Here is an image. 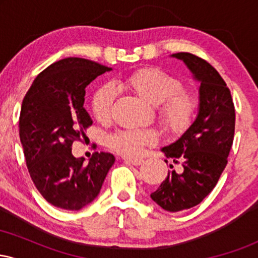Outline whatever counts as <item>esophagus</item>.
Wrapping results in <instances>:
<instances>
[{"instance_id": "obj_1", "label": "esophagus", "mask_w": 258, "mask_h": 258, "mask_svg": "<svg viewBox=\"0 0 258 258\" xmlns=\"http://www.w3.org/2000/svg\"><path fill=\"white\" fill-rule=\"evenodd\" d=\"M123 161H125L126 164H131V165H135V166H139V165L143 164L144 160L138 159V158H123Z\"/></svg>"}]
</instances>
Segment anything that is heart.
<instances>
[{
	"instance_id": "1",
	"label": "heart",
	"mask_w": 258,
	"mask_h": 258,
	"mask_svg": "<svg viewBox=\"0 0 258 258\" xmlns=\"http://www.w3.org/2000/svg\"><path fill=\"white\" fill-rule=\"evenodd\" d=\"M123 86L142 99L155 106L160 126L171 135H182L193 125L200 110V94L183 86L182 80L159 68H144L123 80ZM116 90L105 84L92 97V112L100 123L109 122ZM155 132L150 130H121L109 137V147L126 156H137L144 148L156 143Z\"/></svg>"
}]
</instances>
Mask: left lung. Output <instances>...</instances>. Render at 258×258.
Here are the masks:
<instances>
[{
  "label": "left lung",
  "instance_id": "8db88e82",
  "mask_svg": "<svg viewBox=\"0 0 258 258\" xmlns=\"http://www.w3.org/2000/svg\"><path fill=\"white\" fill-rule=\"evenodd\" d=\"M173 57L182 59L200 81L201 105L197 120L184 135L162 148L179 168L168 171L150 198L166 211L178 212L199 205L217 184L233 146L235 109L229 88L211 64L186 52Z\"/></svg>",
  "mask_w": 258,
  "mask_h": 258
}]
</instances>
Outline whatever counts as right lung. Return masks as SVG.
Returning a JSON list of instances; mask_svg holds the SVG:
<instances>
[{
	"instance_id": "obj_1",
	"label": "right lung",
	"mask_w": 258,
	"mask_h": 258,
	"mask_svg": "<svg viewBox=\"0 0 258 258\" xmlns=\"http://www.w3.org/2000/svg\"><path fill=\"white\" fill-rule=\"evenodd\" d=\"M109 70L88 59H61L38 74L23 99L19 136L26 166L40 194L59 209L78 211L92 203L115 162L110 153H93L88 164L72 153L92 125L85 88Z\"/></svg>"
}]
</instances>
